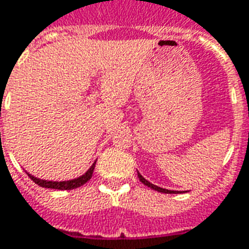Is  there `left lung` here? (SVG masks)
I'll use <instances>...</instances> for the list:
<instances>
[{"label":"left lung","instance_id":"1","mask_svg":"<svg viewBox=\"0 0 249 249\" xmlns=\"http://www.w3.org/2000/svg\"><path fill=\"white\" fill-rule=\"evenodd\" d=\"M138 179H140V181H141L142 184H145V185H147L149 188H151V189H154V191H158V192H162V193H179L178 191H168V189H164V188H160V187H157V185H154V184H151L150 181H147V180L143 178V176L138 172Z\"/></svg>","mask_w":249,"mask_h":249}]
</instances>
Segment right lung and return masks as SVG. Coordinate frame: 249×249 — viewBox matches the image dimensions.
I'll return each mask as SVG.
<instances>
[{"mask_svg": "<svg viewBox=\"0 0 249 249\" xmlns=\"http://www.w3.org/2000/svg\"><path fill=\"white\" fill-rule=\"evenodd\" d=\"M95 163L94 164L89 168L86 174L82 176H79L77 179H73V180H69V181H48V180H40L35 178V176H32L28 174L30 176V179L36 183L37 185H40L43 188H51V189H61V191H69V189H74V188H78L83 184H86L89 180L92 178V172H94V168H95Z\"/></svg>", "mask_w": 249, "mask_h": 249, "instance_id": "add662e5", "label": "right lung"}]
</instances>
